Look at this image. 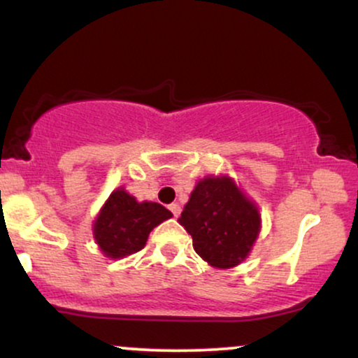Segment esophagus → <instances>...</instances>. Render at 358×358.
<instances>
[{
	"instance_id": "1",
	"label": "esophagus",
	"mask_w": 358,
	"mask_h": 358,
	"mask_svg": "<svg viewBox=\"0 0 358 358\" xmlns=\"http://www.w3.org/2000/svg\"><path fill=\"white\" fill-rule=\"evenodd\" d=\"M168 208H170V212L173 213V217H178V215H180V212H182V207H180L178 203H171L170 207H168Z\"/></svg>"
}]
</instances>
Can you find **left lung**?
<instances>
[{"label":"left lung","instance_id":"8db88e82","mask_svg":"<svg viewBox=\"0 0 358 358\" xmlns=\"http://www.w3.org/2000/svg\"><path fill=\"white\" fill-rule=\"evenodd\" d=\"M178 222L192 236L195 252L219 269L241 264L261 231L256 203L229 176L200 180Z\"/></svg>","mask_w":358,"mask_h":358}]
</instances>
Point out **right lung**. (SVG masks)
<instances>
[{"mask_svg": "<svg viewBox=\"0 0 358 358\" xmlns=\"http://www.w3.org/2000/svg\"><path fill=\"white\" fill-rule=\"evenodd\" d=\"M170 217L163 205L138 202L121 187L110 193L94 220V239L104 256L122 259L145 248L150 232Z\"/></svg>", "mask_w": 358, "mask_h": 358, "instance_id": "obj_1", "label": "right lung"}]
</instances>
